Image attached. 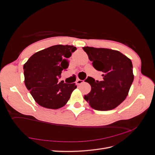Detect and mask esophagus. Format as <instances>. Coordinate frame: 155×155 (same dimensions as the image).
<instances>
[{
  "mask_svg": "<svg viewBox=\"0 0 155 155\" xmlns=\"http://www.w3.org/2000/svg\"><path fill=\"white\" fill-rule=\"evenodd\" d=\"M84 81L83 80H81V79H78V80L76 81V83L78 84V85H81V83H83Z\"/></svg>",
  "mask_w": 155,
  "mask_h": 155,
  "instance_id": "1",
  "label": "esophagus"
}]
</instances>
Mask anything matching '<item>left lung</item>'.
Returning a JSON list of instances; mask_svg holds the SVG:
<instances>
[{
  "mask_svg": "<svg viewBox=\"0 0 155 155\" xmlns=\"http://www.w3.org/2000/svg\"><path fill=\"white\" fill-rule=\"evenodd\" d=\"M92 66L104 74V80L88 77L91 91L84 98L97 110H112L122 103L134 80L132 61L119 51L108 48H83Z\"/></svg>",
  "mask_w": 155,
  "mask_h": 155,
  "instance_id": "1",
  "label": "left lung"
}]
</instances>
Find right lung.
Here are the masks:
<instances>
[{"mask_svg": "<svg viewBox=\"0 0 155 155\" xmlns=\"http://www.w3.org/2000/svg\"><path fill=\"white\" fill-rule=\"evenodd\" d=\"M77 48L70 45H54L37 51L23 66L25 83L39 105L58 109L68 101L77 85L58 83L63 71L68 67V58Z\"/></svg>", "mask_w": 155, "mask_h": 155, "instance_id": "add662e5", "label": "right lung"}]
</instances>
